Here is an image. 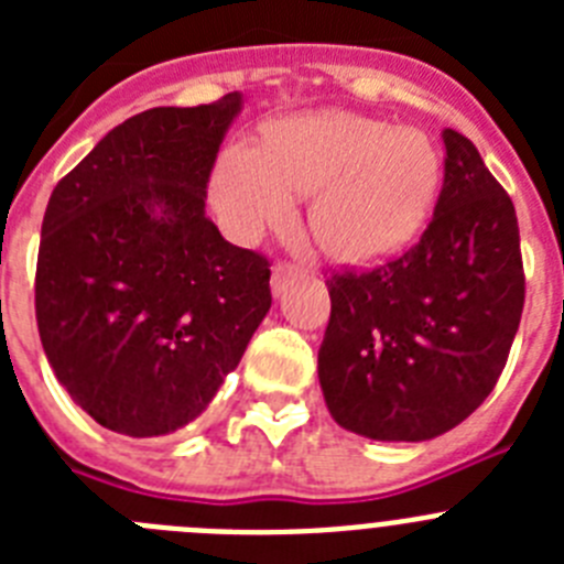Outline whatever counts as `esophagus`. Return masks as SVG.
Instances as JSON below:
<instances>
[{
	"instance_id": "esophagus-1",
	"label": "esophagus",
	"mask_w": 564,
	"mask_h": 564,
	"mask_svg": "<svg viewBox=\"0 0 564 564\" xmlns=\"http://www.w3.org/2000/svg\"><path fill=\"white\" fill-rule=\"evenodd\" d=\"M299 273V268L296 265H291V262H276V265H273V273H271V288H273V293H282L285 291V285L288 282H291L293 276H296Z\"/></svg>"
}]
</instances>
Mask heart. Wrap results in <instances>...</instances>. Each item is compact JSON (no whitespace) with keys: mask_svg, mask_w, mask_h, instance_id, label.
Here are the masks:
<instances>
[{"mask_svg":"<svg viewBox=\"0 0 564 564\" xmlns=\"http://www.w3.org/2000/svg\"><path fill=\"white\" fill-rule=\"evenodd\" d=\"M437 181L441 158L417 129L318 112L276 123L265 147L234 143L214 177V206L237 237H253L291 217L293 194H316L307 226L318 246L364 262L417 231Z\"/></svg>","mask_w":564,"mask_h":564,"instance_id":"obj_1","label":"heart"}]
</instances>
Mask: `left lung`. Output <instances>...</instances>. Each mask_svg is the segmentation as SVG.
<instances>
[{
    "mask_svg": "<svg viewBox=\"0 0 564 564\" xmlns=\"http://www.w3.org/2000/svg\"><path fill=\"white\" fill-rule=\"evenodd\" d=\"M443 186L415 246L327 279L318 381L338 426L430 441L495 390L525 305L514 203L480 152L443 129Z\"/></svg>",
    "mask_w": 564,
    "mask_h": 564,
    "instance_id": "1",
    "label": "left lung"
}]
</instances>
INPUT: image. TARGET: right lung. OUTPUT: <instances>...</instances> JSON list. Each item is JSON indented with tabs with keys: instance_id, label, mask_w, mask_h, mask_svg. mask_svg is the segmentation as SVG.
Masks as SVG:
<instances>
[{
	"instance_id": "obj_1",
	"label": "right lung",
	"mask_w": 564,
	"mask_h": 564,
	"mask_svg": "<svg viewBox=\"0 0 564 564\" xmlns=\"http://www.w3.org/2000/svg\"><path fill=\"white\" fill-rule=\"evenodd\" d=\"M242 98L132 115L53 188L36 262L44 356L104 430L169 435L206 410L271 307V262L206 217Z\"/></svg>"
}]
</instances>
